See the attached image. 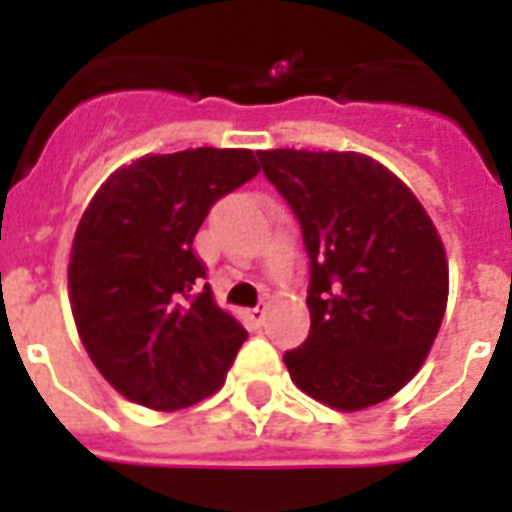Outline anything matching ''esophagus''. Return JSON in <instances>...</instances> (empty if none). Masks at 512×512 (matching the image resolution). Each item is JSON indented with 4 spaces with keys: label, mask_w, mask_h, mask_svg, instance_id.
I'll return each mask as SVG.
<instances>
[{
    "label": "esophagus",
    "mask_w": 512,
    "mask_h": 512,
    "mask_svg": "<svg viewBox=\"0 0 512 512\" xmlns=\"http://www.w3.org/2000/svg\"><path fill=\"white\" fill-rule=\"evenodd\" d=\"M247 319H249V324H252V327H260V324H263V319H265V308H260V305H257V308H249Z\"/></svg>",
    "instance_id": "obj_1"
}]
</instances>
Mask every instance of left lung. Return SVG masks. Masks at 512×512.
<instances>
[{
	"label": "left lung",
	"mask_w": 512,
	"mask_h": 512,
	"mask_svg": "<svg viewBox=\"0 0 512 512\" xmlns=\"http://www.w3.org/2000/svg\"><path fill=\"white\" fill-rule=\"evenodd\" d=\"M295 212L311 260L308 340L284 353L292 382L358 412L420 372L449 295L436 225L382 164L340 151H257Z\"/></svg>",
	"instance_id": "obj_1"
}]
</instances>
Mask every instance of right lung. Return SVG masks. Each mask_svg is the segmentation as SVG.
<instances>
[{
    "instance_id": "add662e5",
    "label": "right lung",
    "mask_w": 512,
    "mask_h": 512,
    "mask_svg": "<svg viewBox=\"0 0 512 512\" xmlns=\"http://www.w3.org/2000/svg\"><path fill=\"white\" fill-rule=\"evenodd\" d=\"M257 172L247 148L143 156L84 209L71 311L92 364L124 398L172 412L225 382L247 329L212 300L193 236L212 204Z\"/></svg>"
}]
</instances>
